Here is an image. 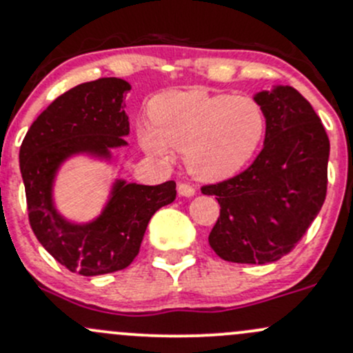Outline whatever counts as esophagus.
Instances as JSON below:
<instances>
[{"label":"esophagus","mask_w":353,"mask_h":353,"mask_svg":"<svg viewBox=\"0 0 353 353\" xmlns=\"http://www.w3.org/2000/svg\"><path fill=\"white\" fill-rule=\"evenodd\" d=\"M177 194L183 196V198H192V196L196 194V191H194V188L189 186V184L181 183V184H177Z\"/></svg>","instance_id":"34e87169"}]
</instances>
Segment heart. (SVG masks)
I'll return each instance as SVG.
<instances>
[{"instance_id": "1", "label": "heart", "mask_w": 353, "mask_h": 353, "mask_svg": "<svg viewBox=\"0 0 353 353\" xmlns=\"http://www.w3.org/2000/svg\"><path fill=\"white\" fill-rule=\"evenodd\" d=\"M152 127L139 128L140 147L154 157L183 152L189 172L221 183L252 162L267 133V114L250 96L169 91L150 103Z\"/></svg>"}]
</instances>
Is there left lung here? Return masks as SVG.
<instances>
[{"mask_svg": "<svg viewBox=\"0 0 353 353\" xmlns=\"http://www.w3.org/2000/svg\"><path fill=\"white\" fill-rule=\"evenodd\" d=\"M267 114L264 148L242 174L201 189L220 218L208 242L223 261L270 264L296 247L325 203L330 140L313 106L291 86L255 92Z\"/></svg>", "mask_w": 353, "mask_h": 353, "instance_id": "left-lung-1", "label": "left lung"}]
</instances>
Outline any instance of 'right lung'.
<instances>
[{
    "instance_id": "obj_1",
    "label": "right lung",
    "mask_w": 353,
    "mask_h": 353,
    "mask_svg": "<svg viewBox=\"0 0 353 353\" xmlns=\"http://www.w3.org/2000/svg\"><path fill=\"white\" fill-rule=\"evenodd\" d=\"M130 89L118 77L69 89L40 113L20 147L30 226L59 264L81 276L117 272L132 264L150 218L176 199L174 181L145 186L114 179L92 220L70 221L55 205V179L69 159L83 155L110 164L114 148L128 145L123 96Z\"/></svg>"
}]
</instances>
